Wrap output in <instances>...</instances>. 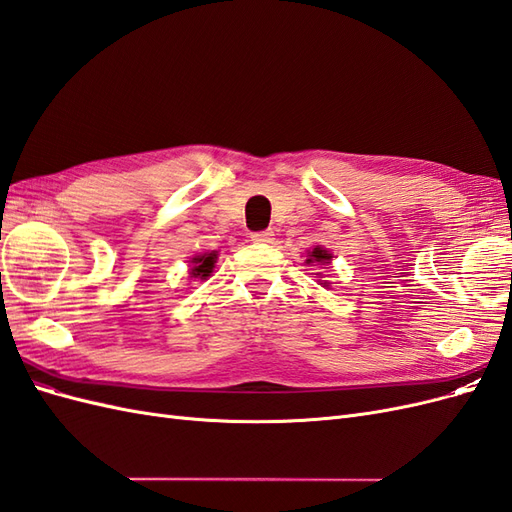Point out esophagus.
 Wrapping results in <instances>:
<instances>
[{
    "label": "esophagus",
    "mask_w": 512,
    "mask_h": 512,
    "mask_svg": "<svg viewBox=\"0 0 512 512\" xmlns=\"http://www.w3.org/2000/svg\"><path fill=\"white\" fill-rule=\"evenodd\" d=\"M273 237H275L273 230H260V232H254L252 241H254V243H271Z\"/></svg>",
    "instance_id": "obj_1"
}]
</instances>
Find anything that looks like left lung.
I'll list each match as a JSON object with an SVG mask.
<instances>
[{
    "label": "left lung",
    "instance_id": "left-lung-1",
    "mask_svg": "<svg viewBox=\"0 0 512 512\" xmlns=\"http://www.w3.org/2000/svg\"><path fill=\"white\" fill-rule=\"evenodd\" d=\"M307 254H309V258H307V265H312V262H322V265H324V262H329V260L333 258L327 250H322L320 245H316L314 250H312V252H307ZM324 284H329V282H324Z\"/></svg>",
    "mask_w": 512,
    "mask_h": 512
}]
</instances>
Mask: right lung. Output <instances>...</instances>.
Segmentation results:
<instances>
[{"instance_id": "1", "label": "right lung", "mask_w": 512, "mask_h": 512, "mask_svg": "<svg viewBox=\"0 0 512 512\" xmlns=\"http://www.w3.org/2000/svg\"><path fill=\"white\" fill-rule=\"evenodd\" d=\"M215 260H218V254H215V252H211V254H198V256H194V258L190 260V262H192L190 275L194 277V280H207V277L213 273Z\"/></svg>"}]
</instances>
